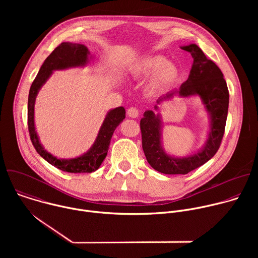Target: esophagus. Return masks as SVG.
<instances>
[{
	"label": "esophagus",
	"mask_w": 258,
	"mask_h": 258,
	"mask_svg": "<svg viewBox=\"0 0 258 258\" xmlns=\"http://www.w3.org/2000/svg\"><path fill=\"white\" fill-rule=\"evenodd\" d=\"M127 115L132 118H137L139 116V110L137 108H134V107H131L128 110H127Z\"/></svg>",
	"instance_id": "esophagus-1"
}]
</instances>
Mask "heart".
<instances>
[{
    "label": "heart",
    "instance_id": "heart-1",
    "mask_svg": "<svg viewBox=\"0 0 258 258\" xmlns=\"http://www.w3.org/2000/svg\"><path fill=\"white\" fill-rule=\"evenodd\" d=\"M130 76L134 80L148 78L144 91L149 96H158L169 90L180 77L178 66L162 55H147L137 59L130 67Z\"/></svg>",
    "mask_w": 258,
    "mask_h": 258
}]
</instances>
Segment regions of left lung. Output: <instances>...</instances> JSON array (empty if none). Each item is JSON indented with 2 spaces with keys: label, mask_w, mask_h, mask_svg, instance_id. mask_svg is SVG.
I'll use <instances>...</instances> for the list:
<instances>
[{
  "label": "left lung",
  "mask_w": 258,
  "mask_h": 258,
  "mask_svg": "<svg viewBox=\"0 0 258 258\" xmlns=\"http://www.w3.org/2000/svg\"><path fill=\"white\" fill-rule=\"evenodd\" d=\"M180 49L190 52L194 59L188 80L181 84L179 89L161 96L154 106L156 112L146 110L140 122L146 159L155 170L165 174H187L214 156L224 137L229 109L228 86L217 65L207 59L196 44L182 46ZM175 95L199 96L210 119L209 133L204 146L198 152L183 158L166 154L162 143V117L159 105Z\"/></svg>",
  "instance_id": "obj_1"
}]
</instances>
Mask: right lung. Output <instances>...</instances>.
<instances>
[{
  "label": "right lung",
  "mask_w": 258,
  "mask_h": 258,
  "mask_svg": "<svg viewBox=\"0 0 258 258\" xmlns=\"http://www.w3.org/2000/svg\"><path fill=\"white\" fill-rule=\"evenodd\" d=\"M92 59L89 49L82 44L64 42L60 44L44 61L38 76L34 79L28 95L27 118L30 140L34 148L46 161L53 166L71 173H84L96 171L105 159L110 141L115 128L125 118V109L120 106L109 110L99 130L97 138L91 148L76 158H58L48 152L42 145L34 124V104L41 88L53 75L55 70L85 67Z\"/></svg>",
  "instance_id": "add662e5"
}]
</instances>
